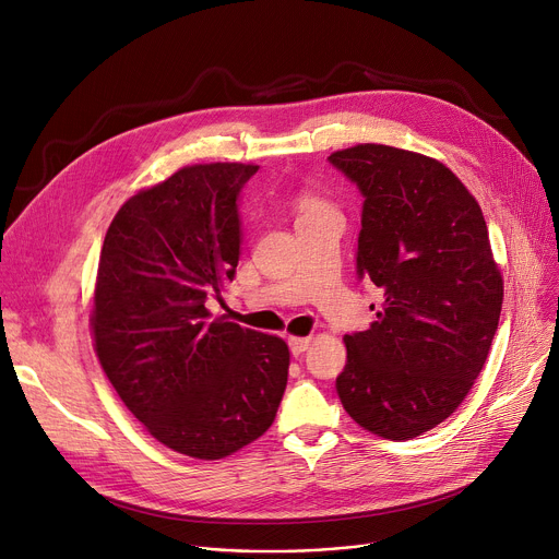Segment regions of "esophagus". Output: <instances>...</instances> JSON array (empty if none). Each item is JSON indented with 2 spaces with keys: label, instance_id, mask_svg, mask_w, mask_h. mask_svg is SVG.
Here are the masks:
<instances>
[{
  "label": "esophagus",
  "instance_id": "1",
  "mask_svg": "<svg viewBox=\"0 0 559 559\" xmlns=\"http://www.w3.org/2000/svg\"><path fill=\"white\" fill-rule=\"evenodd\" d=\"M309 345H311V337H295V335L288 337V347H290L293 356L305 354L309 349Z\"/></svg>",
  "mask_w": 559,
  "mask_h": 559
}]
</instances>
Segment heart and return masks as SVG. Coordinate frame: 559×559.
<instances>
[{
    "instance_id": "heart-1",
    "label": "heart",
    "mask_w": 559,
    "mask_h": 559,
    "mask_svg": "<svg viewBox=\"0 0 559 559\" xmlns=\"http://www.w3.org/2000/svg\"><path fill=\"white\" fill-rule=\"evenodd\" d=\"M295 207H297V222L299 219L320 217V214H326V212H335L324 199H320L313 192H302V194H299Z\"/></svg>"
}]
</instances>
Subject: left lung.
I'll list each match as a JSON object with an SVG mask.
<instances>
[{"mask_svg": "<svg viewBox=\"0 0 559 559\" xmlns=\"http://www.w3.org/2000/svg\"><path fill=\"white\" fill-rule=\"evenodd\" d=\"M329 163L365 197L356 271L382 290L367 331L345 335L342 407L409 441L467 396L499 324L503 282L477 199L429 156L365 143Z\"/></svg>", "mask_w": 559, "mask_h": 559, "instance_id": "obj_1", "label": "left lung"}]
</instances>
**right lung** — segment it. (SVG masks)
I'll list each match as a JSON object with an SVG mask.
<instances>
[{
    "label": "right lung",
    "instance_id": "obj_1",
    "mask_svg": "<svg viewBox=\"0 0 559 559\" xmlns=\"http://www.w3.org/2000/svg\"><path fill=\"white\" fill-rule=\"evenodd\" d=\"M260 165L205 163L139 192L114 217L98 264V360L147 432L194 459H224L273 425L288 380L277 335L210 316L233 282L239 192Z\"/></svg>",
    "mask_w": 559,
    "mask_h": 559
}]
</instances>
